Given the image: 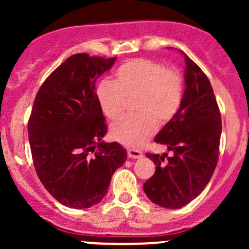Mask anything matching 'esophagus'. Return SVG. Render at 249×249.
<instances>
[{
	"mask_svg": "<svg viewBox=\"0 0 249 249\" xmlns=\"http://www.w3.org/2000/svg\"><path fill=\"white\" fill-rule=\"evenodd\" d=\"M127 157L130 159H141L143 157V153L139 149H127Z\"/></svg>",
	"mask_w": 249,
	"mask_h": 249,
	"instance_id": "obj_1",
	"label": "esophagus"
}]
</instances>
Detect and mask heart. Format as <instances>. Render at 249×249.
Masks as SVG:
<instances>
[{
	"instance_id": "b5f03b06",
	"label": "heart",
	"mask_w": 249,
	"mask_h": 249,
	"mask_svg": "<svg viewBox=\"0 0 249 249\" xmlns=\"http://www.w3.org/2000/svg\"><path fill=\"white\" fill-rule=\"evenodd\" d=\"M136 95L139 114L126 115L110 126V136L126 147H141L169 122L183 99V78L177 70L149 59H131L114 71V80H101L95 90L102 113L115 120L124 113L126 99Z\"/></svg>"
}]
</instances>
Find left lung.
<instances>
[{"label": "left lung", "mask_w": 249, "mask_h": 249, "mask_svg": "<svg viewBox=\"0 0 249 249\" xmlns=\"http://www.w3.org/2000/svg\"><path fill=\"white\" fill-rule=\"evenodd\" d=\"M185 90L178 112L154 141L173 153L150 154L155 173L143 184L152 202L165 208L188 205L210 182L219 157L222 119L207 76L183 53Z\"/></svg>", "instance_id": "1"}]
</instances>
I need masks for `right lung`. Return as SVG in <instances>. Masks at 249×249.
<instances>
[{"instance_id":"1","label":"right lung","mask_w":249,"mask_h":249,"mask_svg":"<svg viewBox=\"0 0 249 249\" xmlns=\"http://www.w3.org/2000/svg\"><path fill=\"white\" fill-rule=\"evenodd\" d=\"M117 57L74 54L44 80L29 119V141L37 176L54 199L71 208L101 201L127 153L102 141L107 125L95 96V82Z\"/></svg>"}]
</instances>
